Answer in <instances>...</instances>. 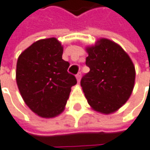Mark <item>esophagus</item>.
<instances>
[{"mask_svg":"<svg viewBox=\"0 0 150 150\" xmlns=\"http://www.w3.org/2000/svg\"><path fill=\"white\" fill-rule=\"evenodd\" d=\"M75 76H76V79H77V81H80V80H81V72H79V73L75 75Z\"/></svg>","mask_w":150,"mask_h":150,"instance_id":"esophagus-1","label":"esophagus"}]
</instances>
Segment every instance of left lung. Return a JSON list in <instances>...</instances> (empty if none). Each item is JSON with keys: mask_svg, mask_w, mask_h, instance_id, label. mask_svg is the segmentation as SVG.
Listing matches in <instances>:
<instances>
[{"mask_svg": "<svg viewBox=\"0 0 150 150\" xmlns=\"http://www.w3.org/2000/svg\"><path fill=\"white\" fill-rule=\"evenodd\" d=\"M86 50V64L90 71L81 78V86L91 108L112 113L131 96L135 81L134 64L118 44L106 38Z\"/></svg>", "mask_w": 150, "mask_h": 150, "instance_id": "left-lung-1", "label": "left lung"}]
</instances>
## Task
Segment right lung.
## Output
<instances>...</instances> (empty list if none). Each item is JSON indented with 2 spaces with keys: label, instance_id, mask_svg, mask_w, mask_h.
Instances as JSON below:
<instances>
[{
  "label": "right lung",
  "instance_id": "obj_1",
  "mask_svg": "<svg viewBox=\"0 0 150 150\" xmlns=\"http://www.w3.org/2000/svg\"><path fill=\"white\" fill-rule=\"evenodd\" d=\"M63 47L54 38L38 40L23 51L16 63V84L28 107L38 116L61 113L70 88L77 83L62 59Z\"/></svg>",
  "mask_w": 150,
  "mask_h": 150
}]
</instances>
